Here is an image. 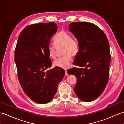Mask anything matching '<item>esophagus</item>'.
Here are the masks:
<instances>
[{
	"instance_id": "esophagus-1",
	"label": "esophagus",
	"mask_w": 124,
	"mask_h": 124,
	"mask_svg": "<svg viewBox=\"0 0 124 124\" xmlns=\"http://www.w3.org/2000/svg\"><path fill=\"white\" fill-rule=\"evenodd\" d=\"M65 76H68V73H67V71L65 70Z\"/></svg>"
}]
</instances>
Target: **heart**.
Returning <instances> with one entry per match:
<instances>
[{
	"label": "heart",
	"mask_w": 124,
	"mask_h": 124,
	"mask_svg": "<svg viewBox=\"0 0 124 124\" xmlns=\"http://www.w3.org/2000/svg\"><path fill=\"white\" fill-rule=\"evenodd\" d=\"M54 42L55 44L50 45L48 47L49 56L54 59L56 57V47H63V57L57 59L53 62L54 66L63 69H67L70 66L72 56H75L79 51L78 42L72 39L69 33L64 31L57 33L55 36Z\"/></svg>",
	"instance_id": "heart-1"
}]
</instances>
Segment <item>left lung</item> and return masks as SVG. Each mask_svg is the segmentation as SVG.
<instances>
[{
  "label": "left lung",
  "mask_w": 124,
  "mask_h": 124,
  "mask_svg": "<svg viewBox=\"0 0 124 124\" xmlns=\"http://www.w3.org/2000/svg\"><path fill=\"white\" fill-rule=\"evenodd\" d=\"M69 27L79 47L73 64L81 68L74 67L67 72L77 78L73 89L78 98L84 102L93 101L103 93L109 80V41L103 31L93 23L72 22Z\"/></svg>",
  "instance_id": "8db88e82"
}]
</instances>
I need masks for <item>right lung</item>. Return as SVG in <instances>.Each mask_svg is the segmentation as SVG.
I'll return each mask as SVG.
<instances>
[{
	"mask_svg": "<svg viewBox=\"0 0 124 124\" xmlns=\"http://www.w3.org/2000/svg\"><path fill=\"white\" fill-rule=\"evenodd\" d=\"M57 26L54 22L28 25L18 37L15 50L18 80L23 91L36 103L46 104L53 98L64 70L51 67L48 47Z\"/></svg>",
	"mask_w": 124,
	"mask_h": 124,
	"instance_id": "1",
	"label": "right lung"
}]
</instances>
